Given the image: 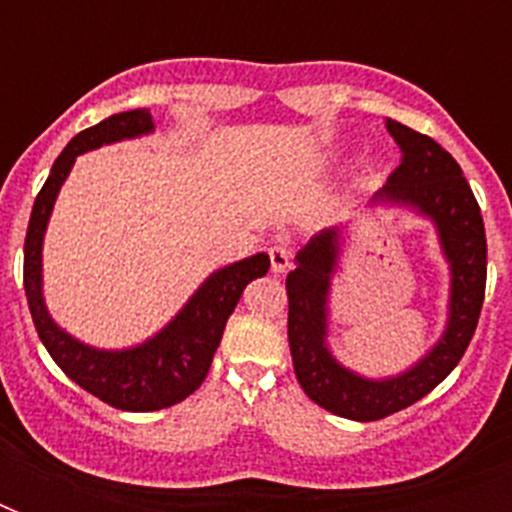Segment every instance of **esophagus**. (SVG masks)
<instances>
[{
	"label": "esophagus",
	"instance_id": "1",
	"mask_svg": "<svg viewBox=\"0 0 512 512\" xmlns=\"http://www.w3.org/2000/svg\"><path fill=\"white\" fill-rule=\"evenodd\" d=\"M268 257H271V271L273 273H284L289 268V249L284 247V244H273L271 249H268Z\"/></svg>",
	"mask_w": 512,
	"mask_h": 512
}]
</instances>
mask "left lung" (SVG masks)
I'll return each instance as SVG.
<instances>
[{
  "label": "left lung",
  "instance_id": "1",
  "mask_svg": "<svg viewBox=\"0 0 512 512\" xmlns=\"http://www.w3.org/2000/svg\"><path fill=\"white\" fill-rule=\"evenodd\" d=\"M388 132L401 148L388 183L374 204H404L430 217L452 268L449 324L444 337L409 372L388 380H364L340 366L327 350V295L340 255V231L319 233L295 257L287 276L289 350L300 388L327 412L356 422H374L428 396L460 364L478 327L486 292L484 217L460 164L436 140L388 119Z\"/></svg>",
  "mask_w": 512,
  "mask_h": 512
}]
</instances>
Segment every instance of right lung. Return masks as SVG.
Returning a JSON list of instances; mask_svg holds the SVG:
<instances>
[{
	"label": "right lung",
	"instance_id": "1",
	"mask_svg": "<svg viewBox=\"0 0 512 512\" xmlns=\"http://www.w3.org/2000/svg\"><path fill=\"white\" fill-rule=\"evenodd\" d=\"M151 130L154 122L148 108H135L79 132L55 159L47 183L36 193L23 247V289L39 340L52 361L79 388L122 412H156L191 396L207 377L225 321L239 303L244 287L271 268L268 255L260 252L212 273L159 335L130 350H95L82 345L50 319L42 300V241L60 185L79 154L103 143L138 138Z\"/></svg>",
	"mask_w": 512,
	"mask_h": 512
}]
</instances>
